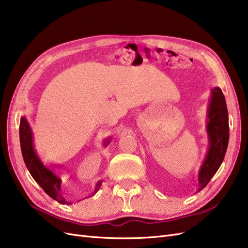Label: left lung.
<instances>
[{
    "label": "left lung",
    "mask_w": 248,
    "mask_h": 248,
    "mask_svg": "<svg viewBox=\"0 0 248 248\" xmlns=\"http://www.w3.org/2000/svg\"><path fill=\"white\" fill-rule=\"evenodd\" d=\"M206 132L208 135V150L198 174L199 188L202 190L220 167L229 143V116L225 95L219 87L211 91L207 110Z\"/></svg>",
    "instance_id": "left-lung-1"
}]
</instances>
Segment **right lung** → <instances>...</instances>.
<instances>
[{
  "mask_svg": "<svg viewBox=\"0 0 248 248\" xmlns=\"http://www.w3.org/2000/svg\"><path fill=\"white\" fill-rule=\"evenodd\" d=\"M19 139H20V148L23 156V161L26 163L28 170L30 171L31 177L35 179L38 185L42 187L45 193L51 197L55 201L62 204H71L66 201L62 197L61 190L62 179L59 175L55 174L51 169L47 168L41 159H40L37 151L34 147L33 132L25 116L20 118L19 124ZM110 142V139L105 140V145ZM102 180L98 181L95 185V188L93 195L97 193L102 186Z\"/></svg>",
  "mask_w": 248,
  "mask_h": 248,
  "instance_id": "right-lung-1",
  "label": "right lung"
}]
</instances>
